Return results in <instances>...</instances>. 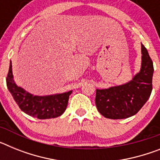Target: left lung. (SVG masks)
Returning <instances> with one entry per match:
<instances>
[{
    "mask_svg": "<svg viewBox=\"0 0 160 160\" xmlns=\"http://www.w3.org/2000/svg\"><path fill=\"white\" fill-rule=\"evenodd\" d=\"M141 53L140 70L131 81L109 88L96 90V107L105 118L122 119L133 116L149 99L152 90L153 62L142 44Z\"/></svg>",
    "mask_w": 160,
    "mask_h": 160,
    "instance_id": "obj_1",
    "label": "left lung"
}]
</instances>
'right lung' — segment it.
<instances>
[{
  "instance_id": "right-lung-1",
  "label": "right lung",
  "mask_w": 160,
  "mask_h": 160,
  "mask_svg": "<svg viewBox=\"0 0 160 160\" xmlns=\"http://www.w3.org/2000/svg\"><path fill=\"white\" fill-rule=\"evenodd\" d=\"M7 87L13 99L24 113L39 119H47L61 116L67 107L68 100L73 90L49 95H34L22 87H18L13 79L12 62L9 63Z\"/></svg>"
}]
</instances>
